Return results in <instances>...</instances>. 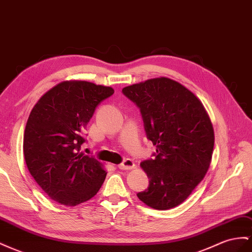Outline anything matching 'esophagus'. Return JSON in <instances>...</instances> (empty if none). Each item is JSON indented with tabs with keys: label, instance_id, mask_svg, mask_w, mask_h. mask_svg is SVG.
<instances>
[{
	"label": "esophagus",
	"instance_id": "1",
	"mask_svg": "<svg viewBox=\"0 0 252 252\" xmlns=\"http://www.w3.org/2000/svg\"><path fill=\"white\" fill-rule=\"evenodd\" d=\"M134 167V162L131 159H125L123 162L119 164L120 169H131Z\"/></svg>",
	"mask_w": 252,
	"mask_h": 252
}]
</instances>
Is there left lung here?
Here are the masks:
<instances>
[{"label":"left lung","mask_w":252,"mask_h":252,"mask_svg":"<svg viewBox=\"0 0 252 252\" xmlns=\"http://www.w3.org/2000/svg\"><path fill=\"white\" fill-rule=\"evenodd\" d=\"M135 103L147 139L156 145L154 159L141 163L149 179L139 199L156 210L179 206L208 172L214 130L201 101L185 86L167 77L125 87Z\"/></svg>","instance_id":"obj_1"}]
</instances>
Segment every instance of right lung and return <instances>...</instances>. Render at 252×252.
Returning <instances> with one entry per match:
<instances>
[{
    "mask_svg": "<svg viewBox=\"0 0 252 252\" xmlns=\"http://www.w3.org/2000/svg\"><path fill=\"white\" fill-rule=\"evenodd\" d=\"M111 87L66 80L43 94L27 120L23 152L27 168L50 198L64 206L91 199L106 178L103 164L80 152L83 134Z\"/></svg>",
    "mask_w": 252,
    "mask_h": 252,
    "instance_id": "1",
    "label": "right lung"
}]
</instances>
